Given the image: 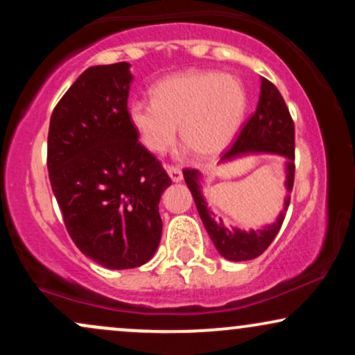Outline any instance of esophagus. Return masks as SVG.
<instances>
[{
  "mask_svg": "<svg viewBox=\"0 0 355 355\" xmlns=\"http://www.w3.org/2000/svg\"><path fill=\"white\" fill-rule=\"evenodd\" d=\"M166 173H168V177L172 178V182H175V183L183 180L182 170L177 168V166H166Z\"/></svg>",
  "mask_w": 355,
  "mask_h": 355,
  "instance_id": "34e87169",
  "label": "esophagus"
}]
</instances>
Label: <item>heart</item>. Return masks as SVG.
Returning <instances> with one entry per match:
<instances>
[{"label":"heart","mask_w":355,"mask_h":355,"mask_svg":"<svg viewBox=\"0 0 355 355\" xmlns=\"http://www.w3.org/2000/svg\"><path fill=\"white\" fill-rule=\"evenodd\" d=\"M248 108L243 83L211 70H187L153 85L152 100L128 105L126 118L148 152L162 153L175 135L198 158H214L234 141Z\"/></svg>","instance_id":"obj_1"}]
</instances>
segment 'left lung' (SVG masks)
I'll return each instance as SVG.
<instances>
[{
    "mask_svg": "<svg viewBox=\"0 0 355 355\" xmlns=\"http://www.w3.org/2000/svg\"><path fill=\"white\" fill-rule=\"evenodd\" d=\"M248 155H277L284 158L285 198L284 209L275 222L260 229L242 230L239 227H227L223 220L210 210L203 195V175L198 170H183L185 183L191 191L198 215L215 248L223 259L232 262H245L257 259L279 234L291 203V191L294 187V121L287 105L270 81L260 78V96L255 113L240 132L234 146L222 157L220 164H229Z\"/></svg>",
    "mask_w": 355,
    "mask_h": 355,
    "instance_id": "8db88e82",
    "label": "left lung"
}]
</instances>
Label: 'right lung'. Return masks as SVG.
Wrapping results in <instances>:
<instances>
[{
    "mask_svg": "<svg viewBox=\"0 0 355 355\" xmlns=\"http://www.w3.org/2000/svg\"><path fill=\"white\" fill-rule=\"evenodd\" d=\"M130 63L89 67L58 101L48 173L64 227L83 255L110 270L144 266L162 239L158 203L172 185L126 118Z\"/></svg>",
    "mask_w": 355,
    "mask_h": 355,
    "instance_id": "add662e5",
    "label": "right lung"
}]
</instances>
